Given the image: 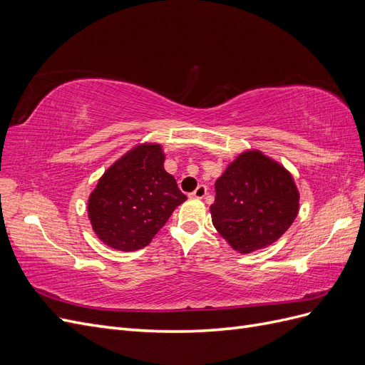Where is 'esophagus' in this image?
Returning a JSON list of instances; mask_svg holds the SVG:
<instances>
[{"label":"esophagus","mask_w":365,"mask_h":365,"mask_svg":"<svg viewBox=\"0 0 365 365\" xmlns=\"http://www.w3.org/2000/svg\"><path fill=\"white\" fill-rule=\"evenodd\" d=\"M205 195H207V187L204 184H201L196 187V190L192 193V197H196V200H202Z\"/></svg>","instance_id":"esophagus-1"}]
</instances>
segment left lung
Segmentation results:
<instances>
[{"instance_id":"8db88e82","label":"left lung","mask_w":365,"mask_h":365,"mask_svg":"<svg viewBox=\"0 0 365 365\" xmlns=\"http://www.w3.org/2000/svg\"><path fill=\"white\" fill-rule=\"evenodd\" d=\"M215 228L231 248L248 254L279 240L298 215L292 175L260 150H245L215 184Z\"/></svg>"}]
</instances>
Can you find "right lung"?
<instances>
[{"mask_svg": "<svg viewBox=\"0 0 365 365\" xmlns=\"http://www.w3.org/2000/svg\"><path fill=\"white\" fill-rule=\"evenodd\" d=\"M164 152L157 143H143L126 152L98 180L88 200V217L103 244L135 251L150 244L187 196L164 170Z\"/></svg>", "mask_w": 365, "mask_h": 365, "instance_id": "obj_1", "label": "right lung"}]
</instances>
